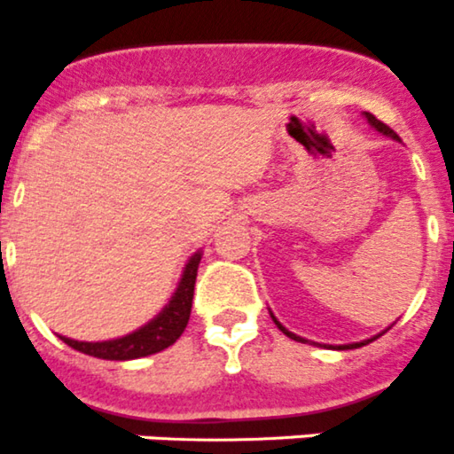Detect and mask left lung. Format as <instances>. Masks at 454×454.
I'll use <instances>...</instances> for the list:
<instances>
[{"label":"left lung","mask_w":454,"mask_h":454,"mask_svg":"<svg viewBox=\"0 0 454 454\" xmlns=\"http://www.w3.org/2000/svg\"><path fill=\"white\" fill-rule=\"evenodd\" d=\"M364 115H366V120H368V122H371V127H375V129L380 131V134H384V136H387V138L400 140V138H398V134H395V131H393L391 127H387V124H384V122H380V120H377L375 115H372V114H364ZM270 316H272V314H270ZM272 320H275L277 327H279V330H282L284 334L288 336V339H293V340H302V343H304V339H300L298 334H293V332H288L286 327H284V325L275 318V316H272ZM382 334H384V332H382ZM382 334H377V336H372V339L362 340V343H348V346H336V348H339V350H352V348H362V346H366V343H372V340H375V339H380V336H382Z\"/></svg>","instance_id":"8db88e82"}]
</instances>
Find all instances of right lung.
Masks as SVG:
<instances>
[{"label":"right lung","instance_id":"1","mask_svg":"<svg viewBox=\"0 0 454 454\" xmlns=\"http://www.w3.org/2000/svg\"><path fill=\"white\" fill-rule=\"evenodd\" d=\"M200 259H202V252H195L188 259L182 282H179L170 302L163 307L161 314L152 318L147 325H143L140 330L114 340H98V343L74 340L67 339V336H61V340L70 348H74V350L83 352V355L98 356V359H111V362H127V359H138V356H150L166 350L168 346H172L184 334L188 318H191L192 291H195Z\"/></svg>","mask_w":454,"mask_h":454}]
</instances>
